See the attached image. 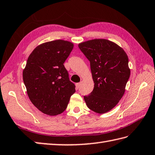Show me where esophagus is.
Returning <instances> with one entry per match:
<instances>
[{
	"instance_id": "1",
	"label": "esophagus",
	"mask_w": 155,
	"mask_h": 155,
	"mask_svg": "<svg viewBox=\"0 0 155 155\" xmlns=\"http://www.w3.org/2000/svg\"><path fill=\"white\" fill-rule=\"evenodd\" d=\"M80 85H81V83L76 84V88H77V89H78L80 87Z\"/></svg>"
}]
</instances>
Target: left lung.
<instances>
[{
  "label": "left lung",
  "mask_w": 155,
  "mask_h": 155,
  "mask_svg": "<svg viewBox=\"0 0 155 155\" xmlns=\"http://www.w3.org/2000/svg\"><path fill=\"white\" fill-rule=\"evenodd\" d=\"M79 48L90 62L94 87L84 100L89 109L104 113L118 104L130 77L125 51L114 42L95 39L82 42Z\"/></svg>",
  "instance_id": "left-lung-1"
}]
</instances>
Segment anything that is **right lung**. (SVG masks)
Returning a JSON list of instances; mask_svg holds the SVG:
<instances>
[{
  "label": "right lung",
  "mask_w": 155,
  "mask_h": 155,
  "mask_svg": "<svg viewBox=\"0 0 155 155\" xmlns=\"http://www.w3.org/2000/svg\"><path fill=\"white\" fill-rule=\"evenodd\" d=\"M74 44L62 40L36 47L29 56L23 71V81L34 105L48 115L65 111L75 91L64 62Z\"/></svg>",
  "instance_id": "add662e5"
}]
</instances>
